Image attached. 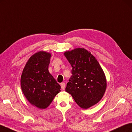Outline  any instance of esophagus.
<instances>
[{
	"instance_id": "esophagus-1",
	"label": "esophagus",
	"mask_w": 132,
	"mask_h": 132,
	"mask_svg": "<svg viewBox=\"0 0 132 132\" xmlns=\"http://www.w3.org/2000/svg\"><path fill=\"white\" fill-rule=\"evenodd\" d=\"M61 88L62 89H64V88H65V87H66V84L64 82H63V83H61Z\"/></svg>"
}]
</instances>
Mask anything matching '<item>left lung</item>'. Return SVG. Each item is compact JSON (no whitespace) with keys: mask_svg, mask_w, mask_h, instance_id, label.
I'll use <instances>...</instances> for the list:
<instances>
[{"mask_svg":"<svg viewBox=\"0 0 132 132\" xmlns=\"http://www.w3.org/2000/svg\"><path fill=\"white\" fill-rule=\"evenodd\" d=\"M64 55L72 67L66 92L82 109L97 103L104 94L107 82L97 59L87 50L80 48L65 52Z\"/></svg>","mask_w":132,"mask_h":132,"instance_id":"8db88e82","label":"left lung"}]
</instances>
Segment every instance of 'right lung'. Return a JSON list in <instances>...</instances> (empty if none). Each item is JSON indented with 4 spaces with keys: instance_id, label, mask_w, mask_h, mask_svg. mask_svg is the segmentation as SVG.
<instances>
[{
    "instance_id": "right-lung-1",
    "label": "right lung",
    "mask_w": 132,
    "mask_h": 132,
    "mask_svg": "<svg viewBox=\"0 0 132 132\" xmlns=\"http://www.w3.org/2000/svg\"><path fill=\"white\" fill-rule=\"evenodd\" d=\"M51 55L44 51L30 57L23 69L21 86L23 94L30 104L44 109L51 103L61 86L49 73Z\"/></svg>"
}]
</instances>
